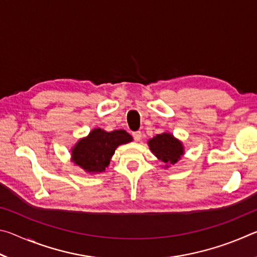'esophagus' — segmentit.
Masks as SVG:
<instances>
[{"mask_svg":"<svg viewBox=\"0 0 257 257\" xmlns=\"http://www.w3.org/2000/svg\"><path fill=\"white\" fill-rule=\"evenodd\" d=\"M133 137L135 139V142H139L142 139V133L141 132H135V133H133Z\"/></svg>","mask_w":257,"mask_h":257,"instance_id":"obj_1","label":"esophagus"}]
</instances>
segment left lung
Here are the masks:
<instances>
[{"instance_id":"obj_1","label":"left lung","mask_w":257,"mask_h":257,"mask_svg":"<svg viewBox=\"0 0 257 257\" xmlns=\"http://www.w3.org/2000/svg\"><path fill=\"white\" fill-rule=\"evenodd\" d=\"M149 146L152 153L167 164L165 167H168V164L177 163L184 155L182 143L169 133L156 135L149 141Z\"/></svg>"}]
</instances>
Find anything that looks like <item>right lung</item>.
Instances as JSON below:
<instances>
[{"mask_svg": "<svg viewBox=\"0 0 257 257\" xmlns=\"http://www.w3.org/2000/svg\"><path fill=\"white\" fill-rule=\"evenodd\" d=\"M132 141L133 137L125 130L107 133L101 128H95L73 146L72 161L89 173L103 172L110 164L116 147Z\"/></svg>", "mask_w": 257, "mask_h": 257, "instance_id": "obj_1", "label": "right lung"}]
</instances>
